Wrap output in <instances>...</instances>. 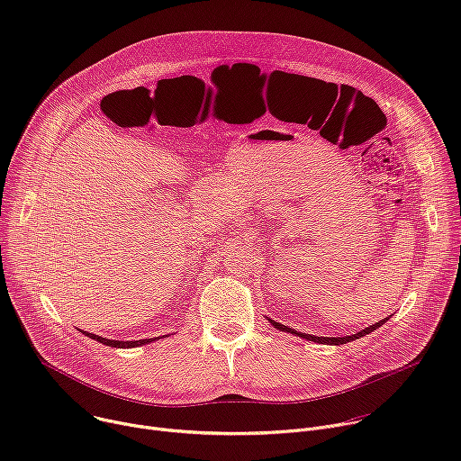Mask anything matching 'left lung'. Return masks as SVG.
<instances>
[{
	"label": "left lung",
	"mask_w": 461,
	"mask_h": 461,
	"mask_svg": "<svg viewBox=\"0 0 461 461\" xmlns=\"http://www.w3.org/2000/svg\"><path fill=\"white\" fill-rule=\"evenodd\" d=\"M386 319H383V321H379V322H375V324H370V326H366L365 330H361V332H357V334H352V336H343V338H315V336H310V334H301V332H297V330H292V328H288V326H285V324H281V322H276V321H272L270 319V322L277 328V330H283V332H290V334H294V336H299V338H303V339H308V341H313V343H326V345H345V343H350V341H356V339H359V338H363V336H366V334H370V332H374L375 328H379L383 322H384Z\"/></svg>",
	"instance_id": "8db88e82"
}]
</instances>
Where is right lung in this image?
Wrapping results in <instances>:
<instances>
[{
    "instance_id": "right-lung-1",
    "label": "right lung",
    "mask_w": 461,
    "mask_h": 461,
    "mask_svg": "<svg viewBox=\"0 0 461 461\" xmlns=\"http://www.w3.org/2000/svg\"><path fill=\"white\" fill-rule=\"evenodd\" d=\"M86 334V332H84ZM91 339H96L100 341L102 345H107V347H114V348H133V347H142L146 343H151L153 339H142V341H114V339H105V338H100V336H95V334H87Z\"/></svg>"
}]
</instances>
